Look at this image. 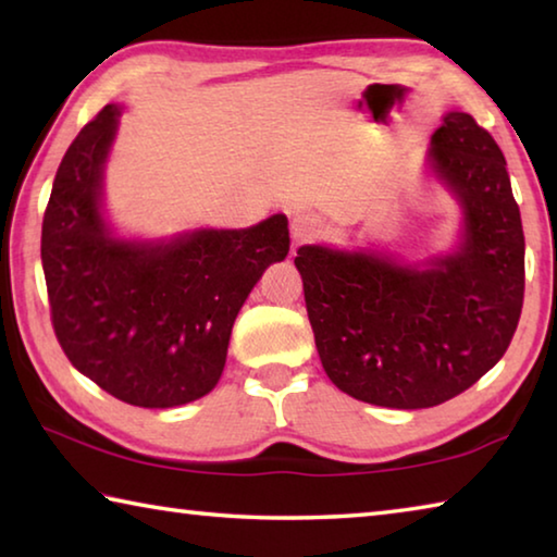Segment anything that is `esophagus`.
Instances as JSON below:
<instances>
[{
	"instance_id": "obj_1",
	"label": "esophagus",
	"mask_w": 557,
	"mask_h": 557,
	"mask_svg": "<svg viewBox=\"0 0 557 557\" xmlns=\"http://www.w3.org/2000/svg\"><path fill=\"white\" fill-rule=\"evenodd\" d=\"M289 228L295 243H309L324 233V221L314 213H297Z\"/></svg>"
}]
</instances>
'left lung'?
I'll return each instance as SVG.
<instances>
[{"label": "left lung", "mask_w": 557, "mask_h": 557, "mask_svg": "<svg viewBox=\"0 0 557 557\" xmlns=\"http://www.w3.org/2000/svg\"><path fill=\"white\" fill-rule=\"evenodd\" d=\"M430 166L465 206L455 256L428 270L322 245L295 258L326 375L383 408H432L465 393L506 354L521 319L525 240L502 149L467 112H449Z\"/></svg>", "instance_id": "1"}]
</instances>
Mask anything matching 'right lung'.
Listing matches in <instances>:
<instances>
[{
    "label": "right lung",
    "mask_w": 557,
    "mask_h": 557,
    "mask_svg": "<svg viewBox=\"0 0 557 557\" xmlns=\"http://www.w3.org/2000/svg\"><path fill=\"white\" fill-rule=\"evenodd\" d=\"M120 110L106 106L73 139L41 225L51 324L69 361L137 408H174L219 383L243 301L285 260L282 213L245 231L172 243L112 238L100 215L102 166Z\"/></svg>",
    "instance_id": "add662e5"
}]
</instances>
